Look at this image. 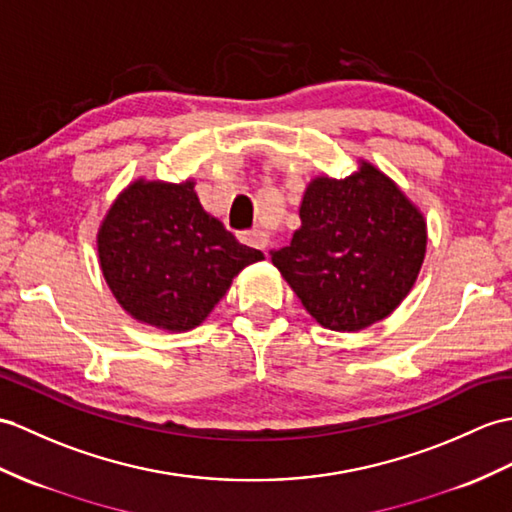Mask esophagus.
I'll return each instance as SVG.
<instances>
[{
	"instance_id": "34e87169",
	"label": "esophagus",
	"mask_w": 512,
	"mask_h": 512,
	"mask_svg": "<svg viewBox=\"0 0 512 512\" xmlns=\"http://www.w3.org/2000/svg\"><path fill=\"white\" fill-rule=\"evenodd\" d=\"M244 242H246L248 246L259 248V251L266 253L268 246H270V237H268V233L255 229V231H248V233L244 235Z\"/></svg>"
}]
</instances>
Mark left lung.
Returning <instances> with one entry per match:
<instances>
[{
  "label": "left lung",
  "mask_w": 512,
  "mask_h": 512,
  "mask_svg": "<svg viewBox=\"0 0 512 512\" xmlns=\"http://www.w3.org/2000/svg\"><path fill=\"white\" fill-rule=\"evenodd\" d=\"M358 163L344 178L314 176L290 246L270 251L307 314L331 331H362L388 318L425 259L423 211L377 165Z\"/></svg>",
  "instance_id": "left-lung-1"
}]
</instances>
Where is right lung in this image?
Masks as SVG:
<instances>
[{"label":"right lung","instance_id":"add662e5","mask_svg":"<svg viewBox=\"0 0 512 512\" xmlns=\"http://www.w3.org/2000/svg\"><path fill=\"white\" fill-rule=\"evenodd\" d=\"M194 178L128 183L100 222L98 261L117 303L170 334L198 327L240 272L264 253L202 209Z\"/></svg>","mask_w":512,"mask_h":512}]
</instances>
